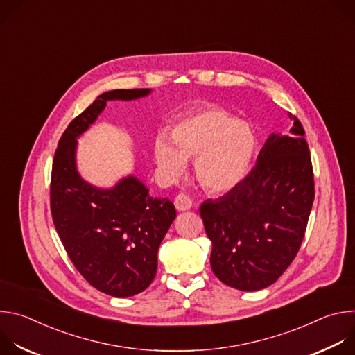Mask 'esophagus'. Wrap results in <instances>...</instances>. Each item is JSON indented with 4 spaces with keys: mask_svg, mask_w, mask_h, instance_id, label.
Returning a JSON list of instances; mask_svg holds the SVG:
<instances>
[{
    "mask_svg": "<svg viewBox=\"0 0 355 355\" xmlns=\"http://www.w3.org/2000/svg\"><path fill=\"white\" fill-rule=\"evenodd\" d=\"M174 205H175L177 211H188L192 207V200H191V198L188 195L180 193L174 199Z\"/></svg>",
    "mask_w": 355,
    "mask_h": 355,
    "instance_id": "1",
    "label": "esophagus"
}]
</instances>
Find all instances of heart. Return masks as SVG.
Returning a JSON list of instances; mask_svg holds the SVG:
<instances>
[{
	"mask_svg": "<svg viewBox=\"0 0 355 355\" xmlns=\"http://www.w3.org/2000/svg\"><path fill=\"white\" fill-rule=\"evenodd\" d=\"M170 141L159 137L155 159L170 180L180 177L187 160H195V174L205 189L220 193L236 188L248 174L256 153V136L245 122L222 110H205L180 121Z\"/></svg>",
	"mask_w": 355,
	"mask_h": 355,
	"instance_id": "b5f03b06",
	"label": "heart"
}]
</instances>
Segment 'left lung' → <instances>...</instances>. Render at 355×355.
Segmentation results:
<instances>
[{
    "label": "left lung",
    "instance_id": "left-lung-1",
    "mask_svg": "<svg viewBox=\"0 0 355 355\" xmlns=\"http://www.w3.org/2000/svg\"><path fill=\"white\" fill-rule=\"evenodd\" d=\"M289 118V135H270L250 174L199 208L212 241V271L239 291L274 284L305 236L315 198L313 170L305 130Z\"/></svg>",
    "mask_w": 355,
    "mask_h": 355
}]
</instances>
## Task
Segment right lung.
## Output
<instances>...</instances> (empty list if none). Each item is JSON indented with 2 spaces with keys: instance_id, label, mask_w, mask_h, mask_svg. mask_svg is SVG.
<instances>
[{
  "instance_id": "1",
  "label": "right lung",
  "mask_w": 355,
  "mask_h": 355,
  "mask_svg": "<svg viewBox=\"0 0 355 355\" xmlns=\"http://www.w3.org/2000/svg\"><path fill=\"white\" fill-rule=\"evenodd\" d=\"M150 92L112 89L98 95L70 122L53 159L50 208L60 240L88 284L115 297L140 293L155 279L157 251L177 212L167 198L150 196L135 175L123 177L112 188L87 182L77 170V139L108 101H132Z\"/></svg>"
}]
</instances>
